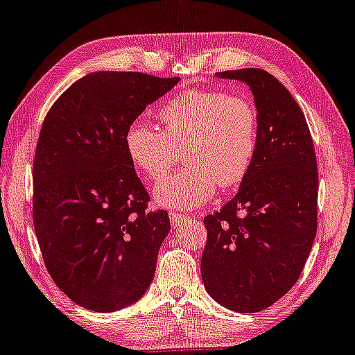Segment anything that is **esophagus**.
<instances>
[{
  "label": "esophagus",
  "mask_w": 355,
  "mask_h": 355,
  "mask_svg": "<svg viewBox=\"0 0 355 355\" xmlns=\"http://www.w3.org/2000/svg\"><path fill=\"white\" fill-rule=\"evenodd\" d=\"M168 218H170V221H172L173 226H180V224L188 221V218L185 216V214H182V213H170Z\"/></svg>",
  "instance_id": "34e87169"
}]
</instances>
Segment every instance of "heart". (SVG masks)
Segmentation results:
<instances>
[{"instance_id":"b5f03b06","label":"heart","mask_w":355,"mask_h":355,"mask_svg":"<svg viewBox=\"0 0 355 355\" xmlns=\"http://www.w3.org/2000/svg\"><path fill=\"white\" fill-rule=\"evenodd\" d=\"M165 131L134 121L125 131V152L152 183L164 180L182 154L188 167L154 190L155 203L196 209L218 190L232 188L249 173L257 150V111L242 96L191 89L160 111Z\"/></svg>"}]
</instances>
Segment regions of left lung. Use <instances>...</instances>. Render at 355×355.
Listing matches in <instances>:
<instances>
[{"mask_svg": "<svg viewBox=\"0 0 355 355\" xmlns=\"http://www.w3.org/2000/svg\"><path fill=\"white\" fill-rule=\"evenodd\" d=\"M216 75L249 85L257 107V150L237 195L205 218L201 278L224 308L257 313L297 284L315 241V147L302 107L273 75L260 69Z\"/></svg>", "mask_w": 355, "mask_h": 355, "instance_id": "left-lung-1", "label": "left lung"}]
</instances>
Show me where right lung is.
Returning <instances> with one entry per match:
<instances>
[{
  "mask_svg": "<svg viewBox=\"0 0 355 355\" xmlns=\"http://www.w3.org/2000/svg\"><path fill=\"white\" fill-rule=\"evenodd\" d=\"M180 78L95 71L58 96L34 155V230L55 285L98 313L136 303L149 288L170 231L168 213L147 211L149 193L125 131Z\"/></svg>",
  "mask_w": 355,
  "mask_h": 355,
  "instance_id": "obj_1",
  "label": "right lung"
}]
</instances>
